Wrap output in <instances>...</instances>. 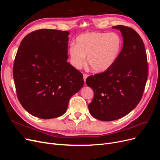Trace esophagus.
<instances>
[{
	"mask_svg": "<svg viewBox=\"0 0 160 160\" xmlns=\"http://www.w3.org/2000/svg\"><path fill=\"white\" fill-rule=\"evenodd\" d=\"M88 77V75H87V74H85V73H84L83 74V79H84V81H85H85H86V79H87V77Z\"/></svg>",
	"mask_w": 160,
	"mask_h": 160,
	"instance_id": "esophagus-1",
	"label": "esophagus"
}]
</instances>
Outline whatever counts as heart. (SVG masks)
Masks as SVG:
<instances>
[{
	"instance_id": "heart-1",
	"label": "heart",
	"mask_w": 160,
	"mask_h": 160,
	"mask_svg": "<svg viewBox=\"0 0 160 160\" xmlns=\"http://www.w3.org/2000/svg\"><path fill=\"white\" fill-rule=\"evenodd\" d=\"M122 47V38L116 32H89L79 35L75 45L69 49L71 63L80 68L88 61L90 69L95 72L108 70L117 60Z\"/></svg>"
}]
</instances>
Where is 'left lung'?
I'll list each match as a JSON object with an SVG mask.
<instances>
[{
  "instance_id": "obj_1",
  "label": "left lung",
  "mask_w": 160,
  "mask_h": 160,
  "mask_svg": "<svg viewBox=\"0 0 160 160\" xmlns=\"http://www.w3.org/2000/svg\"><path fill=\"white\" fill-rule=\"evenodd\" d=\"M113 28L122 32V51L108 70L86 79V84L94 92L89 104V113L95 119L105 122L122 118L136 107L148 79V59L142 38L130 27L117 25Z\"/></svg>"
}]
</instances>
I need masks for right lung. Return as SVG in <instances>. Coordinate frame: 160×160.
Wrapping results in <instances>:
<instances>
[{"label":"right lung","mask_w":160,"mask_h":160,"mask_svg":"<svg viewBox=\"0 0 160 160\" xmlns=\"http://www.w3.org/2000/svg\"><path fill=\"white\" fill-rule=\"evenodd\" d=\"M69 32L40 29L25 37L14 59L13 78L18 101L41 119L63 115L71 97L84 84L83 75L67 62Z\"/></svg>","instance_id":"1"}]
</instances>
